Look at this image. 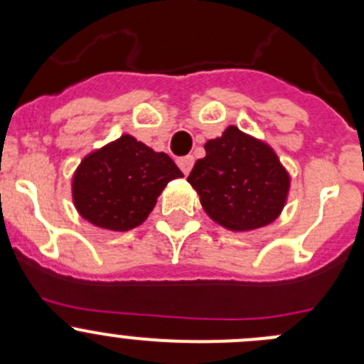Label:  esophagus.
<instances>
[{
	"label": "esophagus",
	"instance_id": "1",
	"mask_svg": "<svg viewBox=\"0 0 364 364\" xmlns=\"http://www.w3.org/2000/svg\"><path fill=\"white\" fill-rule=\"evenodd\" d=\"M193 156L192 155H188V156H183V159H179L178 160V165H179V168H181L183 171V174H190V171H192V167H193Z\"/></svg>",
	"mask_w": 364,
	"mask_h": 364
}]
</instances>
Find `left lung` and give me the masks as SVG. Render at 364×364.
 Returning <instances> with one entry per match:
<instances>
[{"instance_id":"obj_1","label":"left lung","mask_w":364,"mask_h":364,"mask_svg":"<svg viewBox=\"0 0 364 364\" xmlns=\"http://www.w3.org/2000/svg\"><path fill=\"white\" fill-rule=\"evenodd\" d=\"M204 149L188 183L213 222L232 232H250L280 216L291 176L267 142L230 124Z\"/></svg>"}]
</instances>
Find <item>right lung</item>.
I'll use <instances>...</instances> for the list:
<instances>
[{"mask_svg":"<svg viewBox=\"0 0 364 364\" xmlns=\"http://www.w3.org/2000/svg\"><path fill=\"white\" fill-rule=\"evenodd\" d=\"M183 178L165 153L124 134L86 155L72 178L77 213L105 230L135 229L155 208L171 179Z\"/></svg>","mask_w":364,"mask_h":364,"instance_id":"right-lung-1","label":"right lung"}]
</instances>
